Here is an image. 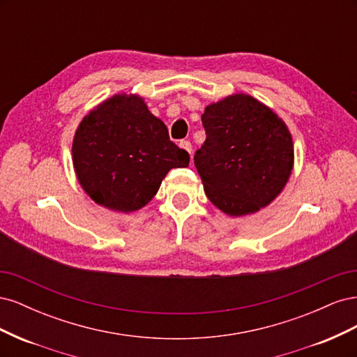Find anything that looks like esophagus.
<instances>
[{
    "label": "esophagus",
    "instance_id": "esophagus-1",
    "mask_svg": "<svg viewBox=\"0 0 357 357\" xmlns=\"http://www.w3.org/2000/svg\"><path fill=\"white\" fill-rule=\"evenodd\" d=\"M178 146L181 149H185L189 155H192V144H190V142H186V139H183V142L178 143Z\"/></svg>",
    "mask_w": 357,
    "mask_h": 357
}]
</instances>
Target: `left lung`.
I'll return each instance as SVG.
<instances>
[{
  "label": "left lung",
  "mask_w": 357,
  "mask_h": 357,
  "mask_svg": "<svg viewBox=\"0 0 357 357\" xmlns=\"http://www.w3.org/2000/svg\"><path fill=\"white\" fill-rule=\"evenodd\" d=\"M204 144L195 167L207 198L232 218L271 204L294 169V139L269 107L247 93H232L205 107Z\"/></svg>",
  "instance_id": "left-lung-1"
}]
</instances>
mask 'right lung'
<instances>
[{
  "label": "right lung",
  "instance_id": "add662e5",
  "mask_svg": "<svg viewBox=\"0 0 357 357\" xmlns=\"http://www.w3.org/2000/svg\"><path fill=\"white\" fill-rule=\"evenodd\" d=\"M189 159L137 93H116L96 105L73 138V165L82 189L98 205L121 213L143 208L168 171L186 168Z\"/></svg>",
  "mask_w": 357,
  "mask_h": 357
}]
</instances>
